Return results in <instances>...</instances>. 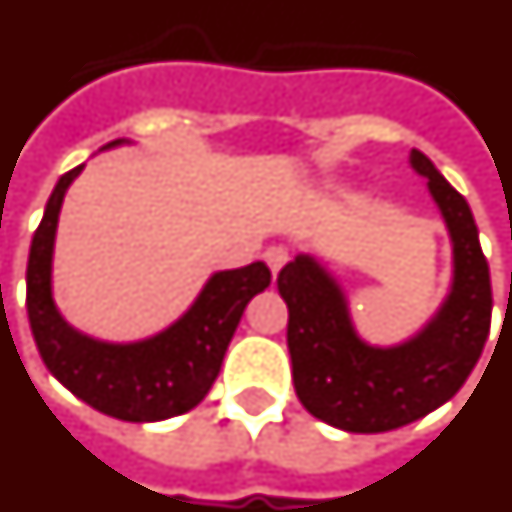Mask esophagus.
Returning a JSON list of instances; mask_svg holds the SVG:
<instances>
[{
  "mask_svg": "<svg viewBox=\"0 0 512 512\" xmlns=\"http://www.w3.org/2000/svg\"><path fill=\"white\" fill-rule=\"evenodd\" d=\"M263 260L268 263V268H271V274H279V268L285 266L287 260H290V255H287L285 246H268L266 252H263Z\"/></svg>",
  "mask_w": 512,
  "mask_h": 512,
  "instance_id": "34e87169",
  "label": "esophagus"
}]
</instances>
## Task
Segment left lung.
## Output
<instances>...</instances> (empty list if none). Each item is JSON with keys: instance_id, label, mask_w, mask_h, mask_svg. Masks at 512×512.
<instances>
[{"instance_id": "left-lung-1", "label": "left lung", "mask_w": 512, "mask_h": 512, "mask_svg": "<svg viewBox=\"0 0 512 512\" xmlns=\"http://www.w3.org/2000/svg\"><path fill=\"white\" fill-rule=\"evenodd\" d=\"M410 165L429 181L453 246L450 293L415 336L393 347L363 342L344 290L312 255H298L276 276L290 312L295 393L314 418L352 434L399 429L453 399L491 328V279L469 203L423 151H410Z\"/></svg>"}]
</instances>
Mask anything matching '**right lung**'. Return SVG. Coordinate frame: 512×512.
I'll use <instances>...</instances> for the list:
<instances>
[{
    "label": "right lung",
    "mask_w": 512,
    "mask_h": 512,
    "mask_svg": "<svg viewBox=\"0 0 512 512\" xmlns=\"http://www.w3.org/2000/svg\"><path fill=\"white\" fill-rule=\"evenodd\" d=\"M130 140H113V149ZM83 165L56 181L34 230L26 266V312L40 358L64 388L94 410L130 423H154L189 412L206 399L222 369L246 304L271 285L266 263L217 271L195 304L165 331L140 342H100L75 331L54 304V241L67 189Z\"/></svg>",
    "instance_id": "add662e5"
}]
</instances>
